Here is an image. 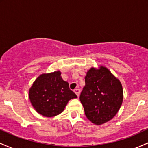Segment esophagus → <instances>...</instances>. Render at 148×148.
<instances>
[{
  "label": "esophagus",
  "mask_w": 148,
  "mask_h": 148,
  "mask_svg": "<svg viewBox=\"0 0 148 148\" xmlns=\"http://www.w3.org/2000/svg\"><path fill=\"white\" fill-rule=\"evenodd\" d=\"M74 92L76 93V95H77L78 97H79V95H80V92H81V90H80V89H78V88H77V89H75V90H74Z\"/></svg>",
  "instance_id": "obj_1"
}]
</instances>
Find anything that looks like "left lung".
<instances>
[{
    "label": "left lung",
    "instance_id": "1",
    "mask_svg": "<svg viewBox=\"0 0 148 148\" xmlns=\"http://www.w3.org/2000/svg\"><path fill=\"white\" fill-rule=\"evenodd\" d=\"M85 83L79 99L87 118L97 125L111 120L123 103L120 81L106 67L100 66L88 71Z\"/></svg>",
    "mask_w": 148,
    "mask_h": 148
}]
</instances>
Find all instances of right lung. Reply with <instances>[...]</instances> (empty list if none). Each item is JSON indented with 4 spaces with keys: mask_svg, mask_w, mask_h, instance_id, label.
I'll return each instance as SVG.
<instances>
[{
    "mask_svg": "<svg viewBox=\"0 0 148 148\" xmlns=\"http://www.w3.org/2000/svg\"><path fill=\"white\" fill-rule=\"evenodd\" d=\"M60 71L41 74L29 90V99L36 111L45 117L59 115L70 99L77 96L61 77Z\"/></svg>",
    "mask_w": 148,
    "mask_h": 148,
    "instance_id": "right-lung-1",
    "label": "right lung"
}]
</instances>
